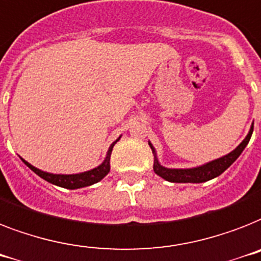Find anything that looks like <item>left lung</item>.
<instances>
[{
    "label": "left lung",
    "mask_w": 261,
    "mask_h": 261,
    "mask_svg": "<svg viewBox=\"0 0 261 261\" xmlns=\"http://www.w3.org/2000/svg\"><path fill=\"white\" fill-rule=\"evenodd\" d=\"M252 132H253V124H252L247 137L241 141V144H240L236 149H233L230 153L222 156V158H220V159L209 162V163L203 164V166L194 167V168H166V167H163L159 163L153 145H152L151 143H148L152 149V153H153V156H155L153 171H155V174H158L163 179L168 180V182H174V183L207 182V180H210V179L217 178L218 175L222 174L225 170H228L229 167L236 162L237 158H239V156L241 155V152L244 151V148L247 147V144L249 143V140H251Z\"/></svg>",
    "instance_id": "1"
}]
</instances>
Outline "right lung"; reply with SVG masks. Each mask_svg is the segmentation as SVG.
I'll use <instances>...</instances> for the list:
<instances>
[{"mask_svg":"<svg viewBox=\"0 0 261 261\" xmlns=\"http://www.w3.org/2000/svg\"><path fill=\"white\" fill-rule=\"evenodd\" d=\"M121 137V136H120ZM118 137L117 140L114 141L112 145L109 147V151L106 153L105 160L102 162L101 164L95 168L90 171H85V172H81V174H71V175H64V174H49V172H45V171H41L36 167H33L32 164H29L28 162H25L24 159H21L27 166L31 168V170L37 174L40 178H43L47 182L52 183V185H56V186L64 187V189L68 190H75V189H81V187H86L91 186L94 183L99 182L101 179H103L106 175L109 174L110 171V155H112V151H113L114 144L120 140Z\"/></svg>","mask_w":261,"mask_h":261,"instance_id":"add662e5","label":"right lung"}]
</instances>
